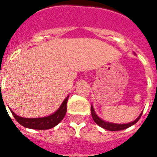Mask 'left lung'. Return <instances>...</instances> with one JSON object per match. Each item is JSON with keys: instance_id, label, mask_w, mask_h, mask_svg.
Returning <instances> with one entry per match:
<instances>
[{"instance_id": "left-lung-1", "label": "left lung", "mask_w": 157, "mask_h": 157, "mask_svg": "<svg viewBox=\"0 0 157 157\" xmlns=\"http://www.w3.org/2000/svg\"><path fill=\"white\" fill-rule=\"evenodd\" d=\"M91 115H92V117H93L94 121L98 125H99V126L103 128V129L110 130V131H117V130L125 129H127V128H129V127L132 126V125H134V124H136L137 122H138V121H139V120L140 119V117H141L142 112L141 114L139 116V117H138L137 119L134 120V121L129 122V123H127V124H116V123H112V122L106 121L104 120L101 119L100 117L96 114L93 105H91Z\"/></svg>"}]
</instances>
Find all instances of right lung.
<instances>
[{"mask_svg":"<svg viewBox=\"0 0 157 157\" xmlns=\"http://www.w3.org/2000/svg\"><path fill=\"white\" fill-rule=\"evenodd\" d=\"M68 98L69 95L64 99L61 106L56 112L47 117L39 118H24L16 115L11 109L10 110L16 121L25 128L33 129H49L56 126L65 117L67 112V103L68 101Z\"/></svg>","mask_w":157,"mask_h":157,"instance_id":"1","label":"right lung"}]
</instances>
